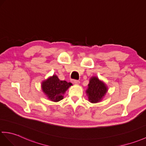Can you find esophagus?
<instances>
[{
    "mask_svg": "<svg viewBox=\"0 0 146 146\" xmlns=\"http://www.w3.org/2000/svg\"><path fill=\"white\" fill-rule=\"evenodd\" d=\"M72 82L74 83V84H79L80 83V81H78V80H73V81H72Z\"/></svg>",
    "mask_w": 146,
    "mask_h": 146,
    "instance_id": "obj_1",
    "label": "esophagus"
}]
</instances>
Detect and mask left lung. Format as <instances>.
Instances as JSON below:
<instances>
[{
	"label": "left lung",
	"mask_w": 146,
	"mask_h": 146,
	"mask_svg": "<svg viewBox=\"0 0 146 146\" xmlns=\"http://www.w3.org/2000/svg\"><path fill=\"white\" fill-rule=\"evenodd\" d=\"M108 91V88L102 81L96 76H93L90 80L88 88L86 94L90 102L96 103L102 100Z\"/></svg>",
	"instance_id": "obj_1"
}]
</instances>
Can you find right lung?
Here are the masks:
<instances>
[{
    "instance_id": "obj_1",
    "label": "right lung",
    "mask_w": 146,
    "mask_h": 146,
    "mask_svg": "<svg viewBox=\"0 0 146 146\" xmlns=\"http://www.w3.org/2000/svg\"><path fill=\"white\" fill-rule=\"evenodd\" d=\"M71 85V83L60 80L56 75H53L43 81L42 88L43 93L50 100L58 102L63 99V94Z\"/></svg>"
}]
</instances>
